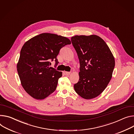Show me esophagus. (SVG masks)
Returning <instances> with one entry per match:
<instances>
[{
  "mask_svg": "<svg viewBox=\"0 0 134 134\" xmlns=\"http://www.w3.org/2000/svg\"><path fill=\"white\" fill-rule=\"evenodd\" d=\"M65 74H66V75H70V74L71 72H68V71H65Z\"/></svg>",
  "mask_w": 134,
  "mask_h": 134,
  "instance_id": "34e87169",
  "label": "esophagus"
}]
</instances>
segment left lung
Segmentation results:
<instances>
[{"label": "left lung", "mask_w": 134, "mask_h": 134, "mask_svg": "<svg viewBox=\"0 0 134 134\" xmlns=\"http://www.w3.org/2000/svg\"><path fill=\"white\" fill-rule=\"evenodd\" d=\"M71 41L80 64V79L74 84V90L84 99L96 98L111 80L114 56L105 42L97 35H76L71 37Z\"/></svg>", "instance_id": "left-lung-1"}]
</instances>
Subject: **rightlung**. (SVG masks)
<instances>
[{"label": "right lung", "instance_id": "obj_1", "mask_svg": "<svg viewBox=\"0 0 134 134\" xmlns=\"http://www.w3.org/2000/svg\"><path fill=\"white\" fill-rule=\"evenodd\" d=\"M67 37L51 33H42L27 41L23 45L17 64L21 84L34 99L42 100L56 89L62 72L50 67V60L55 59L64 46L70 44Z\"/></svg>", "mask_w": 134, "mask_h": 134}]
</instances>
